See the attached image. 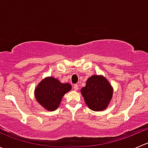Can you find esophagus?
Here are the masks:
<instances>
[{"label": "esophagus", "mask_w": 148, "mask_h": 148, "mask_svg": "<svg viewBox=\"0 0 148 148\" xmlns=\"http://www.w3.org/2000/svg\"><path fill=\"white\" fill-rule=\"evenodd\" d=\"M73 88L74 89V90H78V89H79V85L77 84H75L73 85Z\"/></svg>", "instance_id": "34e87169"}]
</instances>
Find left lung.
<instances>
[{"mask_svg": "<svg viewBox=\"0 0 148 148\" xmlns=\"http://www.w3.org/2000/svg\"><path fill=\"white\" fill-rule=\"evenodd\" d=\"M85 102L91 110L101 111L107 108L112 97V88L102 76H92L81 89Z\"/></svg>", "mask_w": 148, "mask_h": 148, "instance_id": "1", "label": "left lung"}]
</instances>
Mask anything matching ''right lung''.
Masks as SVG:
<instances>
[{"label":"right lung","instance_id":"1","mask_svg":"<svg viewBox=\"0 0 148 148\" xmlns=\"http://www.w3.org/2000/svg\"><path fill=\"white\" fill-rule=\"evenodd\" d=\"M71 89L69 84H62L56 79L48 77L38 84L35 89V97L41 106L53 111L59 107L64 94Z\"/></svg>","mask_w":148,"mask_h":148}]
</instances>
